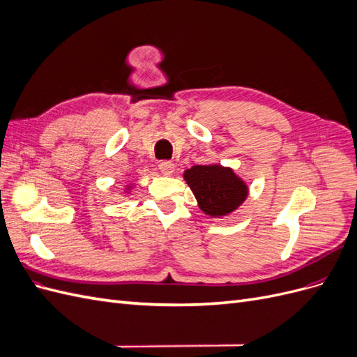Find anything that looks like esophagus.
I'll return each instance as SVG.
<instances>
[{
	"mask_svg": "<svg viewBox=\"0 0 357 357\" xmlns=\"http://www.w3.org/2000/svg\"><path fill=\"white\" fill-rule=\"evenodd\" d=\"M159 169L164 176H172V174H174V164H172V162H169V160H164V162H160V164H159Z\"/></svg>",
	"mask_w": 357,
	"mask_h": 357,
	"instance_id": "obj_1",
	"label": "esophagus"
}]
</instances>
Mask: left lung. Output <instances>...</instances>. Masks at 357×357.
I'll return each instance as SVG.
<instances>
[{"label":"left lung","instance_id":"obj_1","mask_svg":"<svg viewBox=\"0 0 357 357\" xmlns=\"http://www.w3.org/2000/svg\"><path fill=\"white\" fill-rule=\"evenodd\" d=\"M183 178L195 195L198 207L214 219L238 210L248 197L247 183L232 168L220 164L193 165L183 172Z\"/></svg>","mask_w":357,"mask_h":357}]
</instances>
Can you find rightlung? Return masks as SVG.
I'll use <instances>...</instances> for the list:
<instances>
[{"mask_svg":"<svg viewBox=\"0 0 357 357\" xmlns=\"http://www.w3.org/2000/svg\"><path fill=\"white\" fill-rule=\"evenodd\" d=\"M134 189V183H128V185L125 186V193H131Z\"/></svg>","mask_w":357,"mask_h":357,"instance_id":"add662e5","label":"right lung"}]
</instances>
